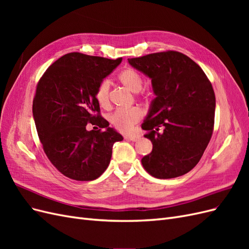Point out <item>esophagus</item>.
I'll return each instance as SVG.
<instances>
[{
    "instance_id": "obj_1",
    "label": "esophagus",
    "mask_w": 249,
    "mask_h": 249,
    "mask_svg": "<svg viewBox=\"0 0 249 249\" xmlns=\"http://www.w3.org/2000/svg\"><path fill=\"white\" fill-rule=\"evenodd\" d=\"M140 136L139 135H136V134H126L124 135V139L126 140H132V141H137L139 140Z\"/></svg>"
}]
</instances>
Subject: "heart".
<instances>
[{
	"instance_id": "b5f03b06",
	"label": "heart",
	"mask_w": 249,
	"mask_h": 249,
	"mask_svg": "<svg viewBox=\"0 0 249 249\" xmlns=\"http://www.w3.org/2000/svg\"><path fill=\"white\" fill-rule=\"evenodd\" d=\"M118 79L122 84L131 90L132 92H138L141 90L143 85V79L140 72L136 70L125 69L119 73ZM110 89L111 83L109 80H104L97 87L95 97L97 103L100 104L102 108L107 109L110 106ZM142 117V111L137 108L133 107L130 109H119L110 114L109 122L120 132L130 131L135 124H137Z\"/></svg>"
}]
</instances>
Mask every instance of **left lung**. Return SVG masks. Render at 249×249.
Listing matches in <instances>:
<instances>
[{"label":"left lung","mask_w":249,"mask_h":249,"mask_svg":"<svg viewBox=\"0 0 249 249\" xmlns=\"http://www.w3.org/2000/svg\"><path fill=\"white\" fill-rule=\"evenodd\" d=\"M152 79L156 95L141 127L153 143L142 158L157 178L184 176L199 162L212 137L215 93L206 73L192 59L175 51L127 59Z\"/></svg>","instance_id":"obj_1"}]
</instances>
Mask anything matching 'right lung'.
Returning a JSON list of instances; mask_svg holds the SVG:
<instances>
[{"instance_id": "add662e5", "label": "right lung", "mask_w": 249, "mask_h": 249, "mask_svg": "<svg viewBox=\"0 0 249 249\" xmlns=\"http://www.w3.org/2000/svg\"><path fill=\"white\" fill-rule=\"evenodd\" d=\"M122 60L70 53L53 63L37 84L36 130L49 160L67 178L93 180L102 176L110 164L113 144L124 139L100 115L95 97L101 82ZM87 123L100 129L88 131Z\"/></svg>"}]
</instances>
